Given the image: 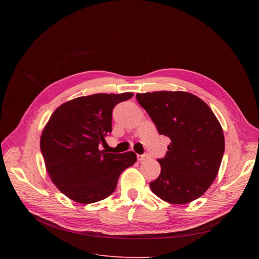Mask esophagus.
I'll return each mask as SVG.
<instances>
[{
  "label": "esophagus",
  "mask_w": 259,
  "mask_h": 259,
  "mask_svg": "<svg viewBox=\"0 0 259 259\" xmlns=\"http://www.w3.org/2000/svg\"><path fill=\"white\" fill-rule=\"evenodd\" d=\"M147 158H148V155H147V154H138V155H137V159H138V161H139V162H143V161H145Z\"/></svg>",
  "instance_id": "1"
}]
</instances>
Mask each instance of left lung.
Returning a JSON list of instances; mask_svg holds the SVG:
<instances>
[{"label": "left lung", "instance_id": "8db88e82", "mask_svg": "<svg viewBox=\"0 0 259 259\" xmlns=\"http://www.w3.org/2000/svg\"><path fill=\"white\" fill-rule=\"evenodd\" d=\"M136 99L160 135L167 136V152L158 159L161 174L152 192L171 204L200 198L218 173L225 151L223 128L210 108L186 92L137 94Z\"/></svg>", "mask_w": 259, "mask_h": 259}]
</instances>
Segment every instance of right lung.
<instances>
[{
  "instance_id": "obj_1",
  "label": "right lung",
  "mask_w": 259,
  "mask_h": 259,
  "mask_svg": "<svg viewBox=\"0 0 259 259\" xmlns=\"http://www.w3.org/2000/svg\"><path fill=\"white\" fill-rule=\"evenodd\" d=\"M133 93L94 94L62 104L41 136V152L53 183L82 204L108 198L122 171L137 160L135 152L107 153L98 146L112 132V110Z\"/></svg>"
}]
</instances>
